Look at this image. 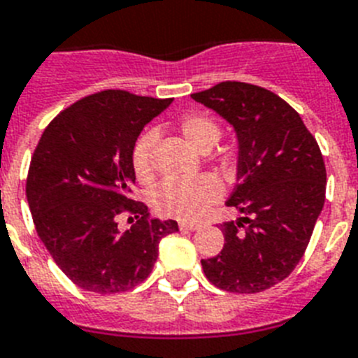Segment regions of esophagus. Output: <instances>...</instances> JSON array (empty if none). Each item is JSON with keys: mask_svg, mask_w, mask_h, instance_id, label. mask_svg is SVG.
<instances>
[{"mask_svg": "<svg viewBox=\"0 0 358 358\" xmlns=\"http://www.w3.org/2000/svg\"><path fill=\"white\" fill-rule=\"evenodd\" d=\"M200 225L193 224V222H180V229L182 231H196Z\"/></svg>", "mask_w": 358, "mask_h": 358, "instance_id": "esophagus-1", "label": "esophagus"}]
</instances>
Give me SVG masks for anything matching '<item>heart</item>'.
Returning a JSON list of instances; mask_svg holds the SVG:
<instances>
[{
    "label": "heart",
    "mask_w": 358,
    "mask_h": 358,
    "mask_svg": "<svg viewBox=\"0 0 358 358\" xmlns=\"http://www.w3.org/2000/svg\"><path fill=\"white\" fill-rule=\"evenodd\" d=\"M178 127L185 140L198 151H209L220 138V125L215 118L202 113H187L180 118ZM155 142V133L147 131L134 142L131 151L133 171L142 184H149L155 178V167L151 160ZM220 193V182L213 174H202L196 178L167 180L152 194V206L164 216L194 220L218 200Z\"/></svg>",
    "instance_id": "heart-1"
}]
</instances>
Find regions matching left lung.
Segmentation results:
<instances>
[{"mask_svg":"<svg viewBox=\"0 0 358 358\" xmlns=\"http://www.w3.org/2000/svg\"><path fill=\"white\" fill-rule=\"evenodd\" d=\"M235 127L238 165L227 206L242 213L222 224L225 244L202 260L207 280L231 293H260L291 275L326 200V165L300 114L275 92L222 82L191 94Z\"/></svg>","mask_w":358,"mask_h":358,"instance_id":"obj_1","label":"left lung"}]
</instances>
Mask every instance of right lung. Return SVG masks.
<instances>
[{
	"mask_svg": "<svg viewBox=\"0 0 358 358\" xmlns=\"http://www.w3.org/2000/svg\"><path fill=\"white\" fill-rule=\"evenodd\" d=\"M127 91H101L72 103L47 125L32 155L27 202L50 257L78 287L98 295L133 289L152 271L174 220L151 218L131 198V151L142 129L167 109ZM137 224L122 234L117 216Z\"/></svg>",
	"mask_w": 358,
	"mask_h": 358,
	"instance_id": "1",
	"label": "right lung"
}]
</instances>
